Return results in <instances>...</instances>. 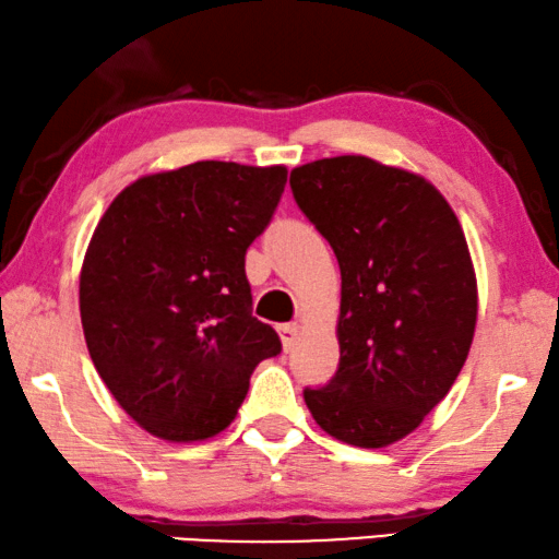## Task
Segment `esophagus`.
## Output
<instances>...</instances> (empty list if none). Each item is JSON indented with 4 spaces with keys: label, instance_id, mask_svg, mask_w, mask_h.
Wrapping results in <instances>:
<instances>
[{
    "label": "esophagus",
    "instance_id": "esophagus-1",
    "mask_svg": "<svg viewBox=\"0 0 559 559\" xmlns=\"http://www.w3.org/2000/svg\"><path fill=\"white\" fill-rule=\"evenodd\" d=\"M278 334H281L283 349H286V352L294 349V344L298 342V326L296 324H281L278 326Z\"/></svg>",
    "mask_w": 559,
    "mask_h": 559
}]
</instances>
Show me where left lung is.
<instances>
[{
	"label": "left lung",
	"instance_id": "obj_1",
	"mask_svg": "<svg viewBox=\"0 0 559 559\" xmlns=\"http://www.w3.org/2000/svg\"><path fill=\"white\" fill-rule=\"evenodd\" d=\"M290 192L342 271L340 369L304 390L306 407L344 443H395L448 395L474 342L459 217L426 179L367 156L296 167Z\"/></svg>",
	"mask_w": 559,
	"mask_h": 559
}]
</instances>
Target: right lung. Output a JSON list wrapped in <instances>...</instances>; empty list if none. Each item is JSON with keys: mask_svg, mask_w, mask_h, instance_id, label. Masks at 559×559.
Segmentation results:
<instances>
[{"mask_svg": "<svg viewBox=\"0 0 559 559\" xmlns=\"http://www.w3.org/2000/svg\"><path fill=\"white\" fill-rule=\"evenodd\" d=\"M286 167L194 162L111 202L81 271L100 380L141 428L190 443L225 430L276 329L253 317L246 250L276 212Z\"/></svg>", "mask_w": 559, "mask_h": 559, "instance_id": "add662e5", "label": "right lung"}]
</instances>
